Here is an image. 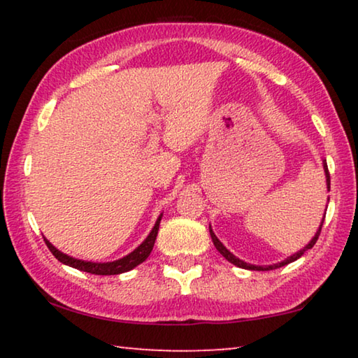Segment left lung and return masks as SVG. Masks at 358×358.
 Segmentation results:
<instances>
[{
	"instance_id": "1",
	"label": "left lung",
	"mask_w": 358,
	"mask_h": 358,
	"mask_svg": "<svg viewBox=\"0 0 358 358\" xmlns=\"http://www.w3.org/2000/svg\"><path fill=\"white\" fill-rule=\"evenodd\" d=\"M324 173H325V183H327V191H330V173H329V167H327V162L324 161ZM330 199H327V202H329ZM325 211H327V208H325ZM324 220H325V213H324V217H322V221H320V224H319V229L316 230V234H314V237L310 240V243H308L305 248H301L300 251H296V252H294L292 256H289L287 259H284V260H281V262H278V264H271V265H254V264H248V262H245V260H241V259H238L237 256H234L232 252H230L226 246H224L221 241H220V238L216 237L215 235V232H213V229H211V226H210V235H211V240H213V245H215V248L217 251H220L224 257H226L230 264H234V265H237V266H240V268H246V270H256V271H268V270H275V268H280V266H284V265H287V264H290V262H294V260H296V259H300L303 254H305L308 250H311V248L316 245V241H317V238H319V235H320V229H322V224H324Z\"/></svg>"
}]
</instances>
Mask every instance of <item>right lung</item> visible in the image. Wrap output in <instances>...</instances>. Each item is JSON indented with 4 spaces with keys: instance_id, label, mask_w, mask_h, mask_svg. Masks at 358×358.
I'll return each instance as SVG.
<instances>
[{
    "instance_id": "obj_1",
    "label": "right lung",
    "mask_w": 358,
    "mask_h": 358,
    "mask_svg": "<svg viewBox=\"0 0 358 358\" xmlns=\"http://www.w3.org/2000/svg\"><path fill=\"white\" fill-rule=\"evenodd\" d=\"M161 217H162V213L157 216V220L155 222L153 229H151V232L148 234V237L145 238L134 251H131L128 256L117 259V260H112V262H92V260L76 259V257L68 256V254H64L59 250H57V248L53 246L47 238H44V240H45L47 248L52 251L53 256H55L59 262L64 265H69V266H72V268L87 271V273H92V275H120V273H126V271L136 268L138 264H142L143 260H147L151 250H153V246H155L157 230H159Z\"/></svg>"
}]
</instances>
